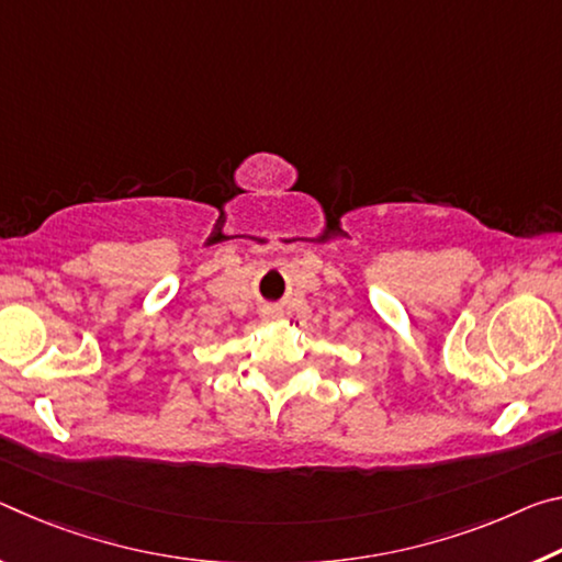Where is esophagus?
I'll return each instance as SVG.
<instances>
[{"instance_id":"34e87169","label":"esophagus","mask_w":562,"mask_h":562,"mask_svg":"<svg viewBox=\"0 0 562 562\" xmlns=\"http://www.w3.org/2000/svg\"><path fill=\"white\" fill-rule=\"evenodd\" d=\"M282 310L280 307H265L262 310V319H280Z\"/></svg>"}]
</instances>
